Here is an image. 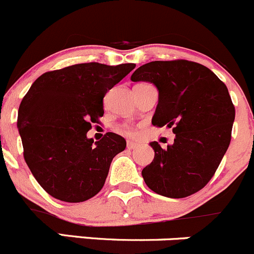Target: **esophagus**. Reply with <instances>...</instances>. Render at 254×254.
I'll return each mask as SVG.
<instances>
[{"mask_svg":"<svg viewBox=\"0 0 254 254\" xmlns=\"http://www.w3.org/2000/svg\"><path fill=\"white\" fill-rule=\"evenodd\" d=\"M138 146H139V144H138V143L130 142V140H128V142H127V148L128 149H135V148H138Z\"/></svg>","mask_w":254,"mask_h":254,"instance_id":"1","label":"esophagus"}]
</instances>
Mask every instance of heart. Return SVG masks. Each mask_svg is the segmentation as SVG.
<instances>
[{"mask_svg": "<svg viewBox=\"0 0 254 254\" xmlns=\"http://www.w3.org/2000/svg\"><path fill=\"white\" fill-rule=\"evenodd\" d=\"M126 132H127V133H130V130H129V128H126Z\"/></svg>", "mask_w": 254, "mask_h": 254, "instance_id": "b5f03b06", "label": "heart"}]
</instances>
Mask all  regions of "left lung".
I'll list each match as a JSON object with an SVG mask.
<instances>
[{"mask_svg": "<svg viewBox=\"0 0 254 254\" xmlns=\"http://www.w3.org/2000/svg\"><path fill=\"white\" fill-rule=\"evenodd\" d=\"M130 80L155 85L159 101L151 124L176 134L167 149L150 143L155 155L142 171L146 186L169 198L202 190L231 140L235 106L226 85L205 66L187 60L149 62Z\"/></svg>", "mask_w": 254, "mask_h": 254, "instance_id": "obj_1", "label": "left lung"}]
</instances>
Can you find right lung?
<instances>
[{"label":"right lung","mask_w":254,"mask_h":254,"mask_svg":"<svg viewBox=\"0 0 254 254\" xmlns=\"http://www.w3.org/2000/svg\"><path fill=\"white\" fill-rule=\"evenodd\" d=\"M134 67L73 64L44 73L31 84L19 105L17 127L25 163L50 195L79 203L100 192L126 140L108 132L94 142L87 133L103 117L108 90Z\"/></svg>","instance_id":"add662e5"}]
</instances>
